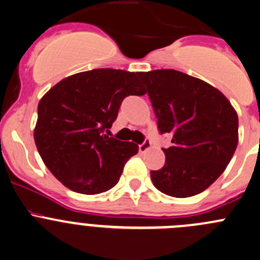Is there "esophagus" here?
I'll return each mask as SVG.
<instances>
[{
	"label": "esophagus",
	"mask_w": 260,
	"mask_h": 260,
	"mask_svg": "<svg viewBox=\"0 0 260 260\" xmlns=\"http://www.w3.org/2000/svg\"><path fill=\"white\" fill-rule=\"evenodd\" d=\"M150 146H151V141H150L149 139H145V140H144V143L139 145V151H140V152H145L146 150L150 148Z\"/></svg>",
	"instance_id": "esophagus-1"
}]
</instances>
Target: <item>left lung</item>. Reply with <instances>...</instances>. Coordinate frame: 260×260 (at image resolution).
<instances>
[{
	"label": "left lung",
	"instance_id": "8db88e82",
	"mask_svg": "<svg viewBox=\"0 0 260 260\" xmlns=\"http://www.w3.org/2000/svg\"><path fill=\"white\" fill-rule=\"evenodd\" d=\"M160 134L165 164L150 173L164 194L188 198L209 188L223 174L238 145V115L228 99L203 80L176 70L139 72Z\"/></svg>",
	"mask_w": 260,
	"mask_h": 260
}]
</instances>
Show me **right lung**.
Returning <instances> with one entry per match:
<instances>
[{"label":"right lung","instance_id":"obj_1","mask_svg":"<svg viewBox=\"0 0 260 260\" xmlns=\"http://www.w3.org/2000/svg\"><path fill=\"white\" fill-rule=\"evenodd\" d=\"M135 72L95 69L61 80L40 100L35 143L66 188L100 194L114 188L138 145L105 135L126 96L145 95Z\"/></svg>","mask_w":260,"mask_h":260}]
</instances>
